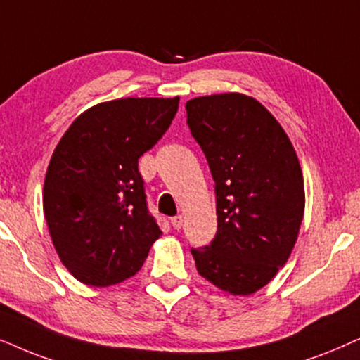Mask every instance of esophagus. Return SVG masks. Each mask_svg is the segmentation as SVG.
I'll return each instance as SVG.
<instances>
[{"label":"esophagus","instance_id":"esophagus-1","mask_svg":"<svg viewBox=\"0 0 360 360\" xmlns=\"http://www.w3.org/2000/svg\"><path fill=\"white\" fill-rule=\"evenodd\" d=\"M171 224L176 230H179L181 227H183V215H176V217H172Z\"/></svg>","mask_w":360,"mask_h":360}]
</instances>
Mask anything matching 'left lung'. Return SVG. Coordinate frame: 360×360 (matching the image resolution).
<instances>
[{
  "label": "left lung",
  "instance_id": "1",
  "mask_svg": "<svg viewBox=\"0 0 360 360\" xmlns=\"http://www.w3.org/2000/svg\"><path fill=\"white\" fill-rule=\"evenodd\" d=\"M215 183L217 233L194 248L199 275L233 296L257 293L288 262L304 215L303 171L278 120L253 97L225 92L186 103Z\"/></svg>",
  "mask_w": 360,
  "mask_h": 360
}]
</instances>
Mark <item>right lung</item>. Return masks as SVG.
I'll use <instances>...</instances> for the list:
<instances>
[{
  "label": "right lung",
  "instance_id": "obj_1",
  "mask_svg": "<svg viewBox=\"0 0 360 360\" xmlns=\"http://www.w3.org/2000/svg\"><path fill=\"white\" fill-rule=\"evenodd\" d=\"M179 97H127L94 105L57 143L42 207L70 275L89 286L122 283L140 271L162 236L146 207L138 160L165 135Z\"/></svg>",
  "mask_w": 360,
  "mask_h": 360
}]
</instances>
